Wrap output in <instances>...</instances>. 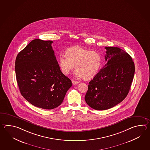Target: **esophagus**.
<instances>
[{
	"label": "esophagus",
	"instance_id": "esophagus-1",
	"mask_svg": "<svg viewBox=\"0 0 150 150\" xmlns=\"http://www.w3.org/2000/svg\"><path fill=\"white\" fill-rule=\"evenodd\" d=\"M79 83V82L76 81H72V83H73V84H74V85L77 84H78Z\"/></svg>",
	"mask_w": 150,
	"mask_h": 150
}]
</instances>
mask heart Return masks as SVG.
I'll use <instances>...</instances> for the list:
<instances>
[{"label": "heart", "mask_w": 150, "mask_h": 150, "mask_svg": "<svg viewBox=\"0 0 150 150\" xmlns=\"http://www.w3.org/2000/svg\"><path fill=\"white\" fill-rule=\"evenodd\" d=\"M59 67L61 72L67 75L75 68L74 74L84 79L95 77L101 68L102 57L98 52L90 51L80 45L71 46L65 51V55L59 56Z\"/></svg>", "instance_id": "obj_1"}]
</instances>
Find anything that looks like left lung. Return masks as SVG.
<instances>
[{
	"label": "left lung",
	"mask_w": 150,
	"mask_h": 150,
	"mask_svg": "<svg viewBox=\"0 0 150 150\" xmlns=\"http://www.w3.org/2000/svg\"><path fill=\"white\" fill-rule=\"evenodd\" d=\"M107 64L89 82L86 104L96 110H106L122 101L128 94L134 74L131 56L116 47H105Z\"/></svg>",
	"instance_id": "8db88e82"
}]
</instances>
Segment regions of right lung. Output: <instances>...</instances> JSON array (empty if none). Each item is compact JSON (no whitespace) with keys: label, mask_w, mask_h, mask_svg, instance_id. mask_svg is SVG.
I'll return each instance as SVG.
<instances>
[{"label":"right lung","mask_w":150,"mask_h":150,"mask_svg":"<svg viewBox=\"0 0 150 150\" xmlns=\"http://www.w3.org/2000/svg\"><path fill=\"white\" fill-rule=\"evenodd\" d=\"M52 43L33 40L16 60V78L21 94L33 105L45 110L60 105L72 86L61 72Z\"/></svg>","instance_id":"right-lung-1"}]
</instances>
